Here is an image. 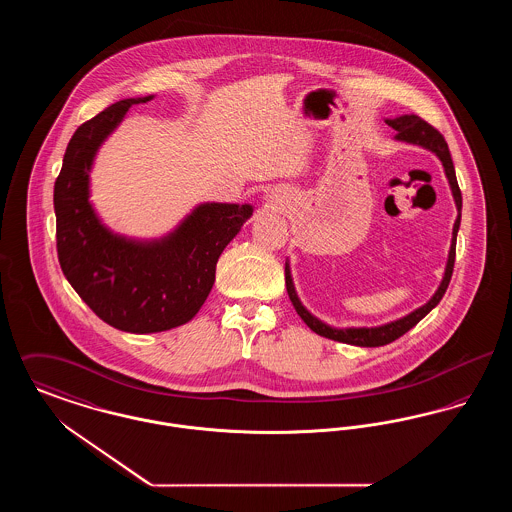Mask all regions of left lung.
Returning a JSON list of instances; mask_svg holds the SVG:
<instances>
[{
	"mask_svg": "<svg viewBox=\"0 0 512 512\" xmlns=\"http://www.w3.org/2000/svg\"><path fill=\"white\" fill-rule=\"evenodd\" d=\"M386 122L390 124L391 128L397 132L395 134V140L399 142H407V144H414V146L426 147L430 149L432 153H436L445 169L447 174V180H449V186H451V192L455 197V203H457V211H459V217L455 220V226H453V240H451V249H449V259H447V267H445V274H443V280L439 284L438 292L432 295V299L418 307L413 313H409L407 317L399 318V320H393L388 322L384 326H374V328H332L328 324H324L322 320H318L317 317H313L299 301L295 288H293L292 272H290V265L286 263V290L288 295L292 299L293 307L297 311V315L303 318V322L313 330L317 332L318 336H324L328 340L341 341V343H349V345H359V347H380V345H388L391 341L401 338L405 332H409L413 326H416L422 318L426 317L439 301L443 297V293L447 290L449 282H451V276H453V267H455V249H457V232H459V226H461V209H463V195L459 190V184H457V176H455V167H453V161H451V153H449V147L445 138L439 134L438 130L428 124L426 121H422L420 117L416 115H403V117H395V119H386Z\"/></svg>",
	"mask_w": 512,
	"mask_h": 512,
	"instance_id": "obj_1",
	"label": "left lung"
}]
</instances>
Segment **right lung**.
<instances>
[{
	"label": "right lung",
	"mask_w": 512,
	"mask_h": 512,
	"mask_svg": "<svg viewBox=\"0 0 512 512\" xmlns=\"http://www.w3.org/2000/svg\"><path fill=\"white\" fill-rule=\"evenodd\" d=\"M122 99L80 124L53 188L59 265L82 301L109 326L151 334L197 315L215 284L224 247L251 217V205L203 203L169 236L126 240L107 230L88 201L90 169L99 146L134 103Z\"/></svg>",
	"instance_id": "right-lung-1"
}]
</instances>
